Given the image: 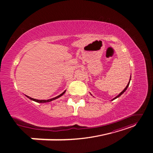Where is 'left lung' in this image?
<instances>
[{"label":"left lung","instance_id":"8db88e82","mask_svg":"<svg viewBox=\"0 0 153 153\" xmlns=\"http://www.w3.org/2000/svg\"><path fill=\"white\" fill-rule=\"evenodd\" d=\"M130 80H131V76H130V78H129V82H128V85H126V87H125V89L121 92V93H119V95H117L116 97H115V98H113L112 100H111V101H113V100H115V99H116V98H119V97L120 96H121L123 93H124V92H125V91H126V90L127 89V88H128V87L129 86V82H130ZM92 95V94H91Z\"/></svg>","mask_w":153,"mask_h":153}]
</instances>
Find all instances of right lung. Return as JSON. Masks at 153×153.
Returning a JSON list of instances; mask_svg holds the SVG:
<instances>
[{"label":"right lung","mask_w":153,"mask_h":153,"mask_svg":"<svg viewBox=\"0 0 153 153\" xmlns=\"http://www.w3.org/2000/svg\"><path fill=\"white\" fill-rule=\"evenodd\" d=\"M65 92H66V91H64L62 92V93H61L60 95H59V96H56V97H55V98H53L50 99V100H36V99H34V98H30V97H29V96H27V95H25V96L27 97V98H29L30 100H32V101H36V102H38V103H47V102H50V101H53V100H56V99L60 98V97L62 96L64 93H65Z\"/></svg>","instance_id":"add662e5"}]
</instances>
